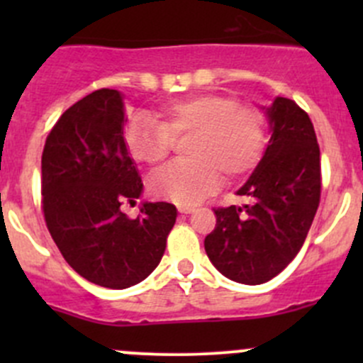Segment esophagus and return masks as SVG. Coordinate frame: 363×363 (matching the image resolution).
<instances>
[{"instance_id":"1","label":"esophagus","mask_w":363,"mask_h":363,"mask_svg":"<svg viewBox=\"0 0 363 363\" xmlns=\"http://www.w3.org/2000/svg\"><path fill=\"white\" fill-rule=\"evenodd\" d=\"M177 211L181 212V214H191V212L195 211V207H193V205H177Z\"/></svg>"}]
</instances>
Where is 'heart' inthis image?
<instances>
[{"label": "heart", "mask_w": 363, "mask_h": 363, "mask_svg": "<svg viewBox=\"0 0 363 363\" xmlns=\"http://www.w3.org/2000/svg\"><path fill=\"white\" fill-rule=\"evenodd\" d=\"M188 160L158 172L152 195L175 203H195L219 188L223 174L250 172L265 144L262 113L223 94L202 93L168 101L155 116L138 113L124 133L128 152L138 163L158 167L182 140Z\"/></svg>", "instance_id": "heart-1"}]
</instances>
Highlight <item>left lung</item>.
I'll list each match as a JSON object with an SVG mask.
<instances>
[{
	"instance_id": "8db88e82",
	"label": "left lung",
	"mask_w": 363,
	"mask_h": 363,
	"mask_svg": "<svg viewBox=\"0 0 363 363\" xmlns=\"http://www.w3.org/2000/svg\"><path fill=\"white\" fill-rule=\"evenodd\" d=\"M270 140L237 195L242 207L216 208L205 252L225 277L262 284L276 277L302 247L321 193L320 147L309 116L288 98L263 107Z\"/></svg>"
}]
</instances>
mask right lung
<instances>
[{"mask_svg": "<svg viewBox=\"0 0 363 363\" xmlns=\"http://www.w3.org/2000/svg\"><path fill=\"white\" fill-rule=\"evenodd\" d=\"M124 101L98 89L54 124L42 155V203L61 255L91 283L124 290L158 267L177 208L142 202L137 219L121 203L140 199L144 184L124 142Z\"/></svg>", "mask_w": 363, "mask_h": 363, "instance_id": "1", "label": "right lung"}]
</instances>
